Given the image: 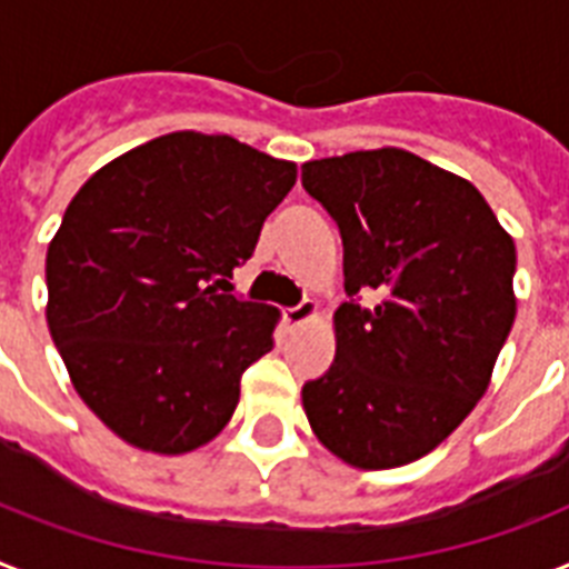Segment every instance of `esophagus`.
<instances>
[{"instance_id":"34e87169","label":"esophagus","mask_w":569,"mask_h":569,"mask_svg":"<svg viewBox=\"0 0 569 569\" xmlns=\"http://www.w3.org/2000/svg\"><path fill=\"white\" fill-rule=\"evenodd\" d=\"M317 311L319 305L313 302V299H302V302L293 305V308H284V322H288V326H302V322L317 317Z\"/></svg>"}]
</instances>
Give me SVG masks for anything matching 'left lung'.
I'll use <instances>...</instances> for the list:
<instances>
[{"instance_id": "obj_1", "label": "left lung", "mask_w": 569, "mask_h": 569, "mask_svg": "<svg viewBox=\"0 0 569 569\" xmlns=\"http://www.w3.org/2000/svg\"><path fill=\"white\" fill-rule=\"evenodd\" d=\"M337 220L346 296L337 355L302 387L313 433L342 462L380 471L442 445L488 389L515 322V241L486 197L401 148L302 166ZM381 296L359 308V293Z\"/></svg>"}]
</instances>
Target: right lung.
I'll return each mask as SVG.
<instances>
[{
	"mask_svg": "<svg viewBox=\"0 0 569 569\" xmlns=\"http://www.w3.org/2000/svg\"><path fill=\"white\" fill-rule=\"evenodd\" d=\"M293 182V162L180 130L72 197L46 256V319L78 396L127 445L189 453L232 419L279 311L229 279Z\"/></svg>",
	"mask_w": 569,
	"mask_h": 569,
	"instance_id": "1",
	"label": "right lung"
}]
</instances>
